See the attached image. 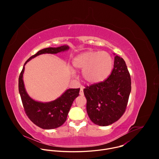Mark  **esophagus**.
Returning a JSON list of instances; mask_svg holds the SVG:
<instances>
[{"instance_id":"obj_1","label":"esophagus","mask_w":159,"mask_h":159,"mask_svg":"<svg viewBox=\"0 0 159 159\" xmlns=\"http://www.w3.org/2000/svg\"><path fill=\"white\" fill-rule=\"evenodd\" d=\"M84 87H82L81 88H80V93H79V94H80V96H84Z\"/></svg>"}]
</instances>
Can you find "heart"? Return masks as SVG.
<instances>
[{"label": "heart", "instance_id": "b5f03b06", "mask_svg": "<svg viewBox=\"0 0 159 159\" xmlns=\"http://www.w3.org/2000/svg\"><path fill=\"white\" fill-rule=\"evenodd\" d=\"M113 58L106 52L88 51L76 56L73 66L77 69H82V77L89 84H97L104 80L110 75Z\"/></svg>", "mask_w": 159, "mask_h": 159}]
</instances>
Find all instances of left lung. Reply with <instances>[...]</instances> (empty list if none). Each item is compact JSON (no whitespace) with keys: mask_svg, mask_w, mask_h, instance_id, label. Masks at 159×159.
I'll use <instances>...</instances> for the list:
<instances>
[{"mask_svg":"<svg viewBox=\"0 0 159 159\" xmlns=\"http://www.w3.org/2000/svg\"><path fill=\"white\" fill-rule=\"evenodd\" d=\"M131 84L130 74L125 60L116 55L113 69L108 78L84 89L90 120L102 126L117 121L126 111Z\"/></svg>","mask_w":159,"mask_h":159,"instance_id":"8db88e82","label":"left lung"}]
</instances>
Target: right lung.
<instances>
[{
	"label": "right lung",
	"instance_id": "1",
	"mask_svg": "<svg viewBox=\"0 0 159 159\" xmlns=\"http://www.w3.org/2000/svg\"><path fill=\"white\" fill-rule=\"evenodd\" d=\"M69 49L67 45L57 48H47L39 50L31 57L25 63L19 77V92L25 112L29 119L38 127L51 129L61 126L66 121L68 113L75 99L79 96L80 89H69L58 99L48 102H38L31 99L27 94L24 85L23 73L25 65L38 55L51 53L56 54Z\"/></svg>",
	"mask_w": 159,
	"mask_h": 159
}]
</instances>
